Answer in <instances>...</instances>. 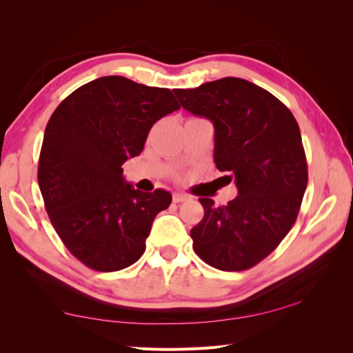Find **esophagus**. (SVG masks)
Returning a JSON list of instances; mask_svg holds the SVG:
<instances>
[{"instance_id":"34e87169","label":"esophagus","mask_w":353,"mask_h":353,"mask_svg":"<svg viewBox=\"0 0 353 353\" xmlns=\"http://www.w3.org/2000/svg\"><path fill=\"white\" fill-rule=\"evenodd\" d=\"M186 200H190V196H186V194H179V192L172 194V201H174V203H182V201H186Z\"/></svg>"}]
</instances>
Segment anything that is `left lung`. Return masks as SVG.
Returning a JSON list of instances; mask_svg holds the SVG:
<instances>
[{
    "label": "left lung",
    "mask_w": 353,
    "mask_h": 353,
    "mask_svg": "<svg viewBox=\"0 0 353 353\" xmlns=\"http://www.w3.org/2000/svg\"><path fill=\"white\" fill-rule=\"evenodd\" d=\"M174 94L183 109L211 119L214 162L238 188L226 206L199 199L205 215L191 229L194 252L223 272L252 268L281 244L301 211L308 165L299 124L281 100L244 79Z\"/></svg>",
    "instance_id": "obj_1"
}]
</instances>
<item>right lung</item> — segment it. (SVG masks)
<instances>
[{
    "mask_svg": "<svg viewBox=\"0 0 353 353\" xmlns=\"http://www.w3.org/2000/svg\"><path fill=\"white\" fill-rule=\"evenodd\" d=\"M177 109L167 88L108 76L80 86L52 112L37 182L52 228L81 264L118 272L142 256L153 220L172 197L132 188L121 167L141 154L157 119Z\"/></svg>",
    "mask_w": 353,
    "mask_h": 353,
    "instance_id": "right-lung-1",
    "label": "right lung"
}]
</instances>
